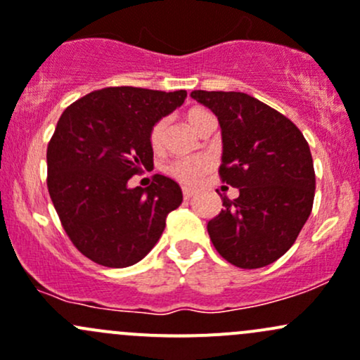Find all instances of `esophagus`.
Listing matches in <instances>:
<instances>
[{
	"mask_svg": "<svg viewBox=\"0 0 360 360\" xmlns=\"http://www.w3.org/2000/svg\"><path fill=\"white\" fill-rule=\"evenodd\" d=\"M183 197L184 200H190V198L193 197V190H190V188H183Z\"/></svg>",
	"mask_w": 360,
	"mask_h": 360,
	"instance_id": "1",
	"label": "esophagus"
}]
</instances>
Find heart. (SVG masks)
Instances as JSON below:
<instances>
[{
  "mask_svg": "<svg viewBox=\"0 0 360 360\" xmlns=\"http://www.w3.org/2000/svg\"><path fill=\"white\" fill-rule=\"evenodd\" d=\"M210 112L202 110V108H191L186 112V122L190 123L191 129L197 130L203 125L207 118H210ZM165 129L167 122L165 120H158L150 130V146L155 153H160L163 150V143H165ZM210 163L209 160L203 157H190V158H177L167 165V172L172 176L174 179L179 181L183 184H195L203 174L209 170Z\"/></svg>",
  "mask_w": 360,
  "mask_h": 360,
  "instance_id": "heart-1",
  "label": "heart"
}]
</instances>
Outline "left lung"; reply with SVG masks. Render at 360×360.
<instances>
[{
    "label": "left lung",
    "instance_id": "obj_1",
    "mask_svg": "<svg viewBox=\"0 0 360 360\" xmlns=\"http://www.w3.org/2000/svg\"><path fill=\"white\" fill-rule=\"evenodd\" d=\"M217 116L223 136L219 176L238 188L207 223L217 252L238 268H261L284 256L311 212L315 170L301 130L282 112L244 92L195 90Z\"/></svg>",
    "mask_w": 360,
    "mask_h": 360
}]
</instances>
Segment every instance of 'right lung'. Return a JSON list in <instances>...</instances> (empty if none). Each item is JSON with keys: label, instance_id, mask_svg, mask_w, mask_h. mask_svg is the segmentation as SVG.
Segmentation results:
<instances>
[{"label": "right lung", "instance_id": "right-lung-1", "mask_svg": "<svg viewBox=\"0 0 360 360\" xmlns=\"http://www.w3.org/2000/svg\"><path fill=\"white\" fill-rule=\"evenodd\" d=\"M186 99V90L108 86L68 106L46 148L50 198L75 248L94 263L132 266L162 237L181 205L176 181L155 174L148 188L129 179L153 169L150 130Z\"/></svg>", "mask_w": 360, "mask_h": 360}]
</instances>
